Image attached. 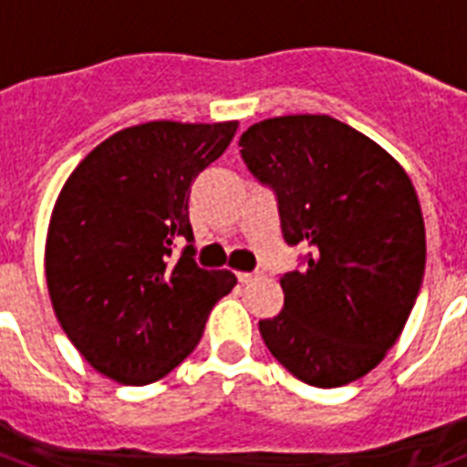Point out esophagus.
<instances>
[{
    "mask_svg": "<svg viewBox=\"0 0 467 467\" xmlns=\"http://www.w3.org/2000/svg\"><path fill=\"white\" fill-rule=\"evenodd\" d=\"M258 277H261V273H237V280H240L242 285H252Z\"/></svg>",
    "mask_w": 467,
    "mask_h": 467,
    "instance_id": "34e87169",
    "label": "esophagus"
}]
</instances>
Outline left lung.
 <instances>
[{
	"label": "left lung",
	"instance_id": "1",
	"mask_svg": "<svg viewBox=\"0 0 467 467\" xmlns=\"http://www.w3.org/2000/svg\"><path fill=\"white\" fill-rule=\"evenodd\" d=\"M240 147L275 190L285 242L308 246L306 268L280 277L282 311L258 320L265 347L306 385H348L394 347L422 285L413 182L378 142L323 113L254 123Z\"/></svg>",
	"mask_w": 467,
	"mask_h": 467
}]
</instances>
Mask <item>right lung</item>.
<instances>
[{
  "label": "right lung",
  "mask_w": 467,
  "mask_h": 467,
  "mask_svg": "<svg viewBox=\"0 0 467 467\" xmlns=\"http://www.w3.org/2000/svg\"><path fill=\"white\" fill-rule=\"evenodd\" d=\"M237 120H151L119 130L68 175L54 203L45 275L58 323L97 373L149 385L194 351L215 301L237 285L203 270L190 192L237 132Z\"/></svg>",
  "instance_id": "1"
}]
</instances>
